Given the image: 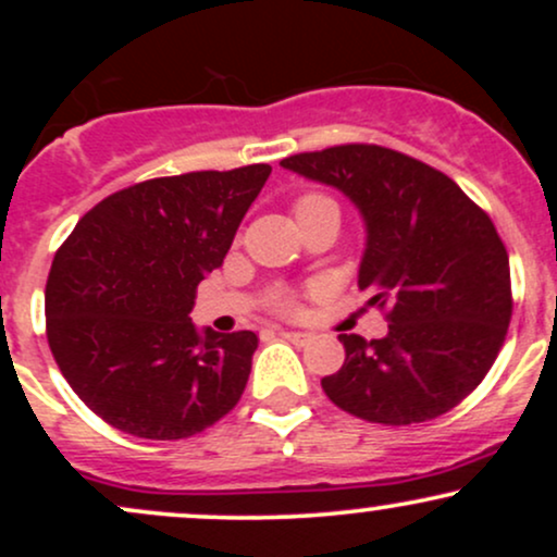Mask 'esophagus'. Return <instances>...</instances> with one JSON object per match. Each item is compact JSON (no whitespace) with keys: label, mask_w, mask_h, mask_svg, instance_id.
<instances>
[{"label":"esophagus","mask_w":557,"mask_h":557,"mask_svg":"<svg viewBox=\"0 0 557 557\" xmlns=\"http://www.w3.org/2000/svg\"><path fill=\"white\" fill-rule=\"evenodd\" d=\"M277 335H280V337H285V341L296 343V345H306V343L311 341L309 332H300V330H280Z\"/></svg>","instance_id":"esophagus-1"}]
</instances>
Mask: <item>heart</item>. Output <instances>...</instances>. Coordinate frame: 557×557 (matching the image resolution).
<instances>
[{
    "label": "heart",
    "mask_w": 557,
    "mask_h": 557,
    "mask_svg": "<svg viewBox=\"0 0 557 557\" xmlns=\"http://www.w3.org/2000/svg\"><path fill=\"white\" fill-rule=\"evenodd\" d=\"M317 198H322V196H304V198H300V201L296 203V207H300V203H306V201H317ZM280 306H283V309H287V306H290V304H287V300H283V304H280Z\"/></svg>",
    "instance_id": "heart-1"
}]
</instances>
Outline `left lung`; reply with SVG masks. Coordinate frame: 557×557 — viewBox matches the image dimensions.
<instances>
[{
    "mask_svg": "<svg viewBox=\"0 0 557 557\" xmlns=\"http://www.w3.org/2000/svg\"><path fill=\"white\" fill-rule=\"evenodd\" d=\"M332 185L367 225L359 287L385 311L387 335H341L345 361L324 376L327 398L387 426L443 417L474 389L510 324V264L500 235L445 172L374 144L283 159Z\"/></svg>",
    "mask_w": 557,
    "mask_h": 557,
    "instance_id": "obj_1",
    "label": "left lung"
}]
</instances>
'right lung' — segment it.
<instances>
[{
    "label": "right lung",
    "instance_id": "add662e5",
    "mask_svg": "<svg viewBox=\"0 0 557 557\" xmlns=\"http://www.w3.org/2000/svg\"><path fill=\"white\" fill-rule=\"evenodd\" d=\"M270 164L154 177L81 216L47 280V337L75 395L114 430L194 437L233 411L253 332H198L196 287L222 267Z\"/></svg>",
    "mask_w": 557,
    "mask_h": 557
}]
</instances>
